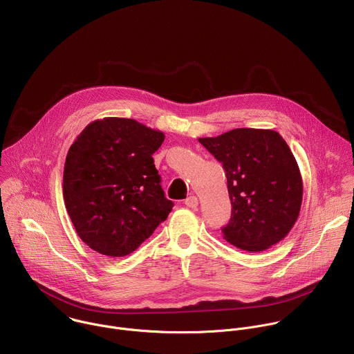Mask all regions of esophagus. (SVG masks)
<instances>
[{
	"mask_svg": "<svg viewBox=\"0 0 354 354\" xmlns=\"http://www.w3.org/2000/svg\"><path fill=\"white\" fill-rule=\"evenodd\" d=\"M188 207H191V209H195L196 206H198V198L196 196H194V195H191V196H188L187 199H185V202H184Z\"/></svg>",
	"mask_w": 354,
	"mask_h": 354,
	"instance_id": "obj_1",
	"label": "esophagus"
}]
</instances>
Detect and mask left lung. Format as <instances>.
<instances>
[{"mask_svg":"<svg viewBox=\"0 0 354 354\" xmlns=\"http://www.w3.org/2000/svg\"><path fill=\"white\" fill-rule=\"evenodd\" d=\"M199 142L223 163L232 218L222 229L234 247L261 252L283 240L303 201V178L286 140L273 129L236 128Z\"/></svg>","mask_w":354,"mask_h":354,"instance_id":"8db88e82","label":"left lung"}]
</instances>
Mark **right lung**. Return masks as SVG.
Returning <instances> with one entry per match:
<instances>
[{
  "label": "right lung",
  "instance_id": "obj_1",
  "mask_svg": "<svg viewBox=\"0 0 354 354\" xmlns=\"http://www.w3.org/2000/svg\"><path fill=\"white\" fill-rule=\"evenodd\" d=\"M165 133L132 118L104 117L85 127L71 145L62 178L65 207L81 240L118 258L135 251L167 219L152 155Z\"/></svg>",
  "mask_w": 354,
  "mask_h": 354
}]
</instances>
